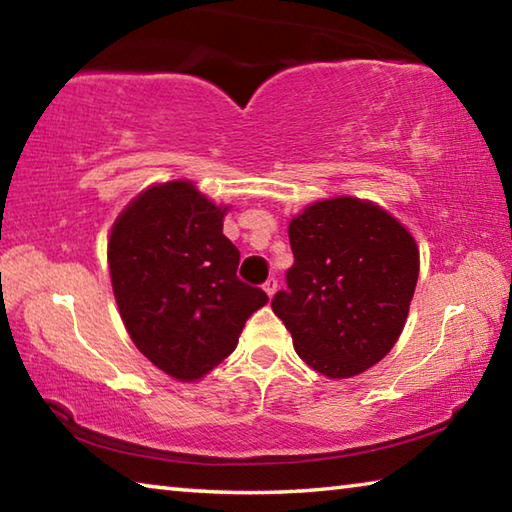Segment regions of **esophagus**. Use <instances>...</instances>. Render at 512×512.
Masks as SVG:
<instances>
[{"instance_id":"esophagus-1","label":"esophagus","mask_w":512,"mask_h":512,"mask_svg":"<svg viewBox=\"0 0 512 512\" xmlns=\"http://www.w3.org/2000/svg\"><path fill=\"white\" fill-rule=\"evenodd\" d=\"M264 291H266L268 298L275 296V291H277V280H275V277H268V280L264 282Z\"/></svg>"}]
</instances>
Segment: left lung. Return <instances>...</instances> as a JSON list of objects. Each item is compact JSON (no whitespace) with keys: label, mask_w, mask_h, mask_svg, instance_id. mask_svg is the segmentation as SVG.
I'll return each mask as SVG.
<instances>
[{"label":"left lung","mask_w":512,"mask_h":512,"mask_svg":"<svg viewBox=\"0 0 512 512\" xmlns=\"http://www.w3.org/2000/svg\"><path fill=\"white\" fill-rule=\"evenodd\" d=\"M293 266L271 302L298 357L329 379L375 366L400 339L420 273L411 232L379 205L336 196L289 223Z\"/></svg>","instance_id":"left-lung-1"}]
</instances>
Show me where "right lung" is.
Returning a JSON list of instances; mask_svg holds the SVG:
<instances>
[{
    "mask_svg": "<svg viewBox=\"0 0 512 512\" xmlns=\"http://www.w3.org/2000/svg\"><path fill=\"white\" fill-rule=\"evenodd\" d=\"M228 205L192 180L135 196L108 239L121 320L146 359L178 381H198L237 348L268 296L237 277L239 250L223 235Z\"/></svg>",
    "mask_w": 512,
    "mask_h": 512,
    "instance_id": "1",
    "label": "right lung"
}]
</instances>
